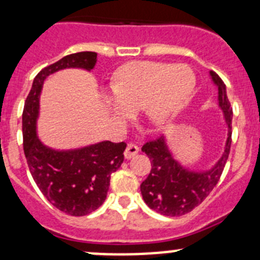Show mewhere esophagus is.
Segmentation results:
<instances>
[{
  "mask_svg": "<svg viewBox=\"0 0 260 260\" xmlns=\"http://www.w3.org/2000/svg\"><path fill=\"white\" fill-rule=\"evenodd\" d=\"M138 151H140V148H138L137 146L133 145V143H128L127 147H125V149H124V157L127 159L132 158L133 156H136V154L138 153Z\"/></svg>",
  "mask_w": 260,
  "mask_h": 260,
  "instance_id": "34e87169",
  "label": "esophagus"
}]
</instances>
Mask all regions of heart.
<instances>
[{"label": "heart", "mask_w": 260, "mask_h": 260, "mask_svg": "<svg viewBox=\"0 0 260 260\" xmlns=\"http://www.w3.org/2000/svg\"><path fill=\"white\" fill-rule=\"evenodd\" d=\"M196 85L193 70L185 64L165 61H131L115 73L114 96L108 98L113 117L124 120L135 108L157 127L166 125L190 101Z\"/></svg>", "instance_id": "obj_1"}]
</instances>
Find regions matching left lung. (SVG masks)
<instances>
[{"mask_svg":"<svg viewBox=\"0 0 260 260\" xmlns=\"http://www.w3.org/2000/svg\"><path fill=\"white\" fill-rule=\"evenodd\" d=\"M210 74L219 89V106L229 127L225 151L217 164L209 171L190 172L181 167L171 156L162 137L147 141L142 146V152L151 159L152 169L148 177L141 183V193L147 205L161 215L181 216L200 205L219 182L229 157L233 108L228 99L224 81L215 72Z\"/></svg>","mask_w":260,"mask_h":260,"instance_id":"1","label":"left lung"}]
</instances>
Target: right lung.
I'll use <instances>...</instances> for the list:
<instances>
[{
  "instance_id": "1",
  "label": "right lung",
  "mask_w": 260,
  "mask_h": 260,
  "mask_svg": "<svg viewBox=\"0 0 260 260\" xmlns=\"http://www.w3.org/2000/svg\"><path fill=\"white\" fill-rule=\"evenodd\" d=\"M96 52L70 54L40 70L35 77L22 112L23 152L34 181L50 204L72 216H84L104 203L111 175L124 159L125 143L104 141L77 151L59 152L46 148L36 137L39 95L44 80L65 68L93 69Z\"/></svg>"
}]
</instances>
